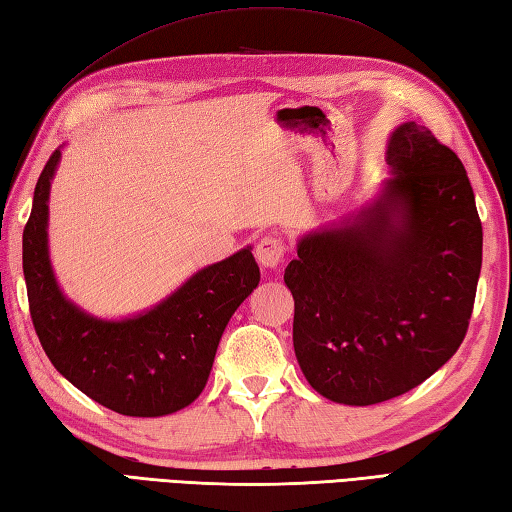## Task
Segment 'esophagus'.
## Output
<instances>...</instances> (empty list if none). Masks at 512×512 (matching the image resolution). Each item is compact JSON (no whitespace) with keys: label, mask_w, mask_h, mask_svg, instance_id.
<instances>
[{"label":"esophagus","mask_w":512,"mask_h":512,"mask_svg":"<svg viewBox=\"0 0 512 512\" xmlns=\"http://www.w3.org/2000/svg\"><path fill=\"white\" fill-rule=\"evenodd\" d=\"M285 254V242L276 236H265L256 245V258L263 267H279Z\"/></svg>","instance_id":"34e87169"}]
</instances>
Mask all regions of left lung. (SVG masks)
<instances>
[{
	"instance_id": "left-lung-1",
	"label": "left lung",
	"mask_w": 512,
	"mask_h": 512,
	"mask_svg": "<svg viewBox=\"0 0 512 512\" xmlns=\"http://www.w3.org/2000/svg\"><path fill=\"white\" fill-rule=\"evenodd\" d=\"M387 164L382 193L301 236L283 276L303 375L353 407L402 396L459 351L481 272V220L454 150L407 121Z\"/></svg>"
}]
</instances>
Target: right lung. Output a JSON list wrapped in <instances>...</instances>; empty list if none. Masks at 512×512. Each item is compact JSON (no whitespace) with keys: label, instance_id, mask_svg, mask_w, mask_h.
<instances>
[{"label":"right lung","instance_id":"1","mask_svg":"<svg viewBox=\"0 0 512 512\" xmlns=\"http://www.w3.org/2000/svg\"><path fill=\"white\" fill-rule=\"evenodd\" d=\"M60 148L35 184L22 236L29 310L44 353L60 375L98 405L155 418L191 405L209 380L229 319L261 281L251 247L195 272L155 308L101 319L62 294L49 261V191Z\"/></svg>","mask_w":512,"mask_h":512}]
</instances>
